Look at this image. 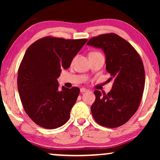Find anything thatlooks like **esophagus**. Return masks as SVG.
I'll return each mask as SVG.
<instances>
[{"label":"esophagus","mask_w":160,"mask_h":160,"mask_svg":"<svg viewBox=\"0 0 160 160\" xmlns=\"http://www.w3.org/2000/svg\"><path fill=\"white\" fill-rule=\"evenodd\" d=\"M80 91H81V92H82V93H83V92H87V91H88V89H85V88H84V87H82V88H81V89H80Z\"/></svg>","instance_id":"obj_1"}]
</instances>
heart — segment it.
Segmentation results:
<instances>
[{
  "label": "heart",
  "instance_id": "heart-1",
  "mask_svg": "<svg viewBox=\"0 0 160 160\" xmlns=\"http://www.w3.org/2000/svg\"><path fill=\"white\" fill-rule=\"evenodd\" d=\"M93 53H98V52H91L90 54H93Z\"/></svg>",
  "mask_w": 160,
  "mask_h": 160
}]
</instances>
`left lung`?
<instances>
[{
  "label": "left lung",
  "mask_w": 160,
  "mask_h": 160,
  "mask_svg": "<svg viewBox=\"0 0 160 160\" xmlns=\"http://www.w3.org/2000/svg\"><path fill=\"white\" fill-rule=\"evenodd\" d=\"M87 45L100 48L106 54V71L113 80L108 93L95 90L91 111L95 122L109 128L125 124L136 112L145 85V71L141 57L128 41L115 33L90 38Z\"/></svg>",
  "instance_id": "1"
}]
</instances>
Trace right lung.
Masks as SVG:
<instances>
[{"instance_id":"add662e5","label":"right lung","mask_w":160,"mask_h":160,"mask_svg":"<svg viewBox=\"0 0 160 160\" xmlns=\"http://www.w3.org/2000/svg\"><path fill=\"white\" fill-rule=\"evenodd\" d=\"M87 41L46 36L28 48L18 69L17 88L26 113L38 126L55 129L68 121L80 89H60L57 78Z\"/></svg>"}]
</instances>
